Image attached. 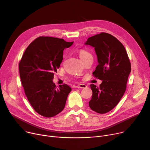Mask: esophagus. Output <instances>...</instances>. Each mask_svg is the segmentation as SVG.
<instances>
[{
    "mask_svg": "<svg viewBox=\"0 0 150 150\" xmlns=\"http://www.w3.org/2000/svg\"><path fill=\"white\" fill-rule=\"evenodd\" d=\"M76 88H81V89H85L86 88H87V86L83 84H78V86H76Z\"/></svg>",
    "mask_w": 150,
    "mask_h": 150,
    "instance_id": "34e87169",
    "label": "esophagus"
}]
</instances>
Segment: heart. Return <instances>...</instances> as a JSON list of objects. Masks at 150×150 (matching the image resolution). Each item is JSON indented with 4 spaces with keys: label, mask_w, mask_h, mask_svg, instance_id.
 <instances>
[{
    "label": "heart",
    "mask_w": 150,
    "mask_h": 150,
    "mask_svg": "<svg viewBox=\"0 0 150 150\" xmlns=\"http://www.w3.org/2000/svg\"><path fill=\"white\" fill-rule=\"evenodd\" d=\"M78 54H79V57L80 59L83 61L86 59H87L88 58L92 57L91 54L88 52L87 50H84V49H81L79 51H78Z\"/></svg>",
    "instance_id": "1"
}]
</instances>
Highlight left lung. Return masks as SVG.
Segmentation results:
<instances>
[{
	"label": "left lung",
	"mask_w": 150,
	"mask_h": 150,
	"mask_svg": "<svg viewBox=\"0 0 150 150\" xmlns=\"http://www.w3.org/2000/svg\"><path fill=\"white\" fill-rule=\"evenodd\" d=\"M94 48L98 66L92 73L102 81L98 88L91 84L90 108L99 114L108 112L118 104L126 90L131 64L123 44L112 35L101 33L88 39L84 43Z\"/></svg>",
	"instance_id": "1"
}]
</instances>
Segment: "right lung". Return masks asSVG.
Returning a JSON list of instances; mask_svg holds the SVG:
<instances>
[{"instance_id": "right-lung-1", "label": "right lung", "mask_w": 150, "mask_h": 150, "mask_svg": "<svg viewBox=\"0 0 150 150\" xmlns=\"http://www.w3.org/2000/svg\"><path fill=\"white\" fill-rule=\"evenodd\" d=\"M73 43L57 38L39 37L28 46L19 62L21 83L27 99L44 117L60 113L72 91L65 84L57 89L53 80L62 62L63 50Z\"/></svg>"}]
</instances>
